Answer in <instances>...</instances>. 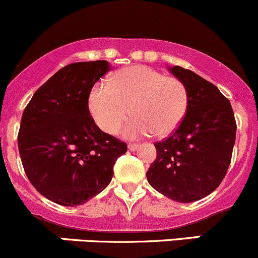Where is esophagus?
Here are the masks:
<instances>
[{
	"instance_id": "obj_1",
	"label": "esophagus",
	"mask_w": 258,
	"mask_h": 258,
	"mask_svg": "<svg viewBox=\"0 0 258 258\" xmlns=\"http://www.w3.org/2000/svg\"><path fill=\"white\" fill-rule=\"evenodd\" d=\"M138 148H139V145H138V144H132V143H130V144L128 145V149L130 151L138 150Z\"/></svg>"
}]
</instances>
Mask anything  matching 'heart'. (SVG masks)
<instances>
[{
    "instance_id": "heart-1",
    "label": "heart",
    "mask_w": 258,
    "mask_h": 258,
    "mask_svg": "<svg viewBox=\"0 0 258 258\" xmlns=\"http://www.w3.org/2000/svg\"><path fill=\"white\" fill-rule=\"evenodd\" d=\"M190 95L187 87L175 77H166L148 66H130L114 74L110 86L98 82L88 94V109L100 130L114 135L129 115L123 130L128 138H165L186 116Z\"/></svg>"
}]
</instances>
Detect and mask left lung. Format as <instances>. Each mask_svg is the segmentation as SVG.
I'll list each match as a JSON object with an SVG mask.
<instances>
[{
    "label": "left lung",
    "mask_w": 258,
    "mask_h": 258,
    "mask_svg": "<svg viewBox=\"0 0 258 258\" xmlns=\"http://www.w3.org/2000/svg\"><path fill=\"white\" fill-rule=\"evenodd\" d=\"M170 73L187 87L186 116L168 139L155 144L149 184L177 203H194L211 194L226 175L236 139L228 99L192 71L174 66Z\"/></svg>",
    "instance_id": "1"
}]
</instances>
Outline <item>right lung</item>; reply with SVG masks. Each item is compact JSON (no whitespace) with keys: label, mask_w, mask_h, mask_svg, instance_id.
Listing matches in <instances>:
<instances>
[{"label":"right lung","mask_w":258,"mask_h":258,"mask_svg":"<svg viewBox=\"0 0 258 258\" xmlns=\"http://www.w3.org/2000/svg\"><path fill=\"white\" fill-rule=\"evenodd\" d=\"M110 70L107 60L66 66L37 89L23 111V169L53 203L83 205L109 185L116 159L125 154V143L98 128L88 109L90 89Z\"/></svg>","instance_id":"1"}]
</instances>
